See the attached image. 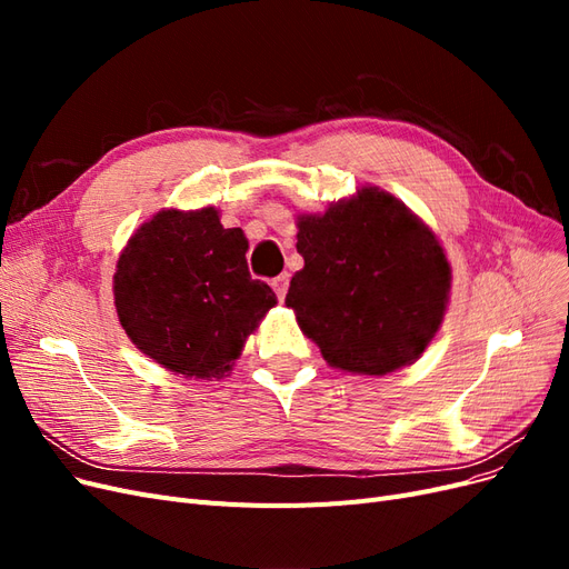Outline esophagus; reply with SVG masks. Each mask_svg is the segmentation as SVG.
I'll return each mask as SVG.
<instances>
[{
	"label": "esophagus",
	"mask_w": 569,
	"mask_h": 569,
	"mask_svg": "<svg viewBox=\"0 0 569 569\" xmlns=\"http://www.w3.org/2000/svg\"><path fill=\"white\" fill-rule=\"evenodd\" d=\"M272 289H274V295H278V299L282 301L284 295H287V289H289V274L287 272L278 274V278L272 280Z\"/></svg>",
	"instance_id": "esophagus-1"
}]
</instances>
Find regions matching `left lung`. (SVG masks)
I'll return each instance as SVG.
<instances>
[{
    "label": "left lung",
    "mask_w": 569,
    "mask_h": 569,
    "mask_svg": "<svg viewBox=\"0 0 569 569\" xmlns=\"http://www.w3.org/2000/svg\"><path fill=\"white\" fill-rule=\"evenodd\" d=\"M303 268L284 303L332 368L387 375L412 363L443 320L451 268L435 232L363 187L325 216H301Z\"/></svg>",
    "instance_id": "left-lung-1"
}]
</instances>
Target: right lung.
Masks as SVG:
<instances>
[{
    "label": "right lung",
    "instance_id": "add662e5",
    "mask_svg": "<svg viewBox=\"0 0 569 569\" xmlns=\"http://www.w3.org/2000/svg\"><path fill=\"white\" fill-rule=\"evenodd\" d=\"M249 242L213 206L168 209L137 230L118 258V320L142 353L184 377H226L274 291L251 280Z\"/></svg>",
    "mask_w": 569,
    "mask_h": 569
}]
</instances>
